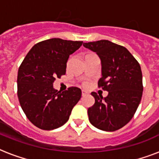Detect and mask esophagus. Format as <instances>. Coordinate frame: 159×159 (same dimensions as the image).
Instances as JSON below:
<instances>
[{"instance_id": "34e87169", "label": "esophagus", "mask_w": 159, "mask_h": 159, "mask_svg": "<svg viewBox=\"0 0 159 159\" xmlns=\"http://www.w3.org/2000/svg\"><path fill=\"white\" fill-rule=\"evenodd\" d=\"M88 94V92H87V91H85V90H82V97H85L86 95Z\"/></svg>"}]
</instances>
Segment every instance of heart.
Listing matches in <instances>:
<instances>
[{
	"label": "heart",
	"instance_id": "obj_1",
	"mask_svg": "<svg viewBox=\"0 0 159 159\" xmlns=\"http://www.w3.org/2000/svg\"><path fill=\"white\" fill-rule=\"evenodd\" d=\"M85 85H86V83H85Z\"/></svg>",
	"mask_w": 159,
	"mask_h": 159
}]
</instances>
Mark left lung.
Returning a JSON list of instances; mask_svg holds the SVG:
<instances>
[{"label":"left lung","mask_w":159,"mask_h":159,"mask_svg":"<svg viewBox=\"0 0 159 159\" xmlns=\"http://www.w3.org/2000/svg\"><path fill=\"white\" fill-rule=\"evenodd\" d=\"M83 46L99 56L102 77L99 87L108 92L106 97L92 92L95 104L87 110L89 120L96 128L115 131L133 118L143 94L140 65L129 50L109 40L84 43Z\"/></svg>","instance_id":"8db88e82"}]
</instances>
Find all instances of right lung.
I'll return each instance as SVG.
<instances>
[{
    "label": "right lung",
    "mask_w": 159,
    "mask_h": 159,
    "mask_svg": "<svg viewBox=\"0 0 159 159\" xmlns=\"http://www.w3.org/2000/svg\"><path fill=\"white\" fill-rule=\"evenodd\" d=\"M82 41L50 39L36 43L18 70L17 95L21 108L36 127L51 130L63 125L82 97L78 87L54 89L57 77L66 73L68 57Z\"/></svg>",
    "instance_id": "right-lung-1"
}]
</instances>
